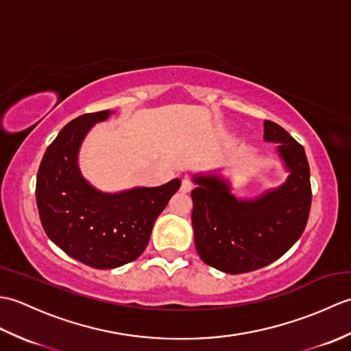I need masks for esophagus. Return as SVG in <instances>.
Masks as SVG:
<instances>
[{
	"label": "esophagus",
	"mask_w": 351,
	"mask_h": 351,
	"mask_svg": "<svg viewBox=\"0 0 351 351\" xmlns=\"http://www.w3.org/2000/svg\"><path fill=\"white\" fill-rule=\"evenodd\" d=\"M181 190H182L184 193H190V191L193 190V181L190 180V178H187V176L184 178L182 184H181Z\"/></svg>",
	"instance_id": "obj_1"
}]
</instances>
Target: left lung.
Wrapping results in <instances>:
<instances>
[{
  "label": "left lung",
  "mask_w": 351,
  "mask_h": 351,
  "mask_svg": "<svg viewBox=\"0 0 351 351\" xmlns=\"http://www.w3.org/2000/svg\"><path fill=\"white\" fill-rule=\"evenodd\" d=\"M264 138L279 143L289 171L285 184L256 199H237L219 176L196 175L191 223L199 256L220 271L240 274L271 264L288 252L306 228L311 173L303 146L280 125L264 122Z\"/></svg>",
  "instance_id": "left-lung-1"
}]
</instances>
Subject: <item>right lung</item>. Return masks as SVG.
Masks as SVG:
<instances>
[{
  "label": "right lung",
  "instance_id": "1",
  "mask_svg": "<svg viewBox=\"0 0 351 351\" xmlns=\"http://www.w3.org/2000/svg\"><path fill=\"white\" fill-rule=\"evenodd\" d=\"M114 111L73 119L45 152L36 181V202L49 240L88 267L108 270L137 259L151 238L156 217L180 190L173 180L160 187L102 193L78 167L86 134Z\"/></svg>",
  "mask_w": 351,
  "mask_h": 351
}]
</instances>
